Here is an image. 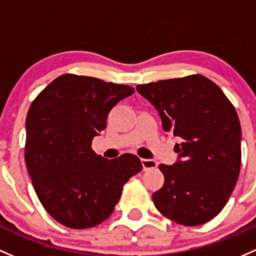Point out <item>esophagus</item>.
<instances>
[{"mask_svg": "<svg viewBox=\"0 0 256 256\" xmlns=\"http://www.w3.org/2000/svg\"><path fill=\"white\" fill-rule=\"evenodd\" d=\"M142 165H143L144 170H149V168H156L158 162L152 159H142Z\"/></svg>", "mask_w": 256, "mask_h": 256, "instance_id": "obj_1", "label": "esophagus"}]
</instances>
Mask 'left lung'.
<instances>
[{
    "label": "left lung",
    "mask_w": 256,
    "mask_h": 256,
    "mask_svg": "<svg viewBox=\"0 0 256 256\" xmlns=\"http://www.w3.org/2000/svg\"><path fill=\"white\" fill-rule=\"evenodd\" d=\"M159 112L162 128L181 138L174 165L160 164L164 185L152 194L160 213L178 224L200 226L228 202L242 162V129L232 102L202 75L136 86Z\"/></svg>",
    "instance_id": "8db88e82"
}]
</instances>
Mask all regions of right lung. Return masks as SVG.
Listing matches in <instances>:
<instances>
[{
    "label": "right lung",
    "mask_w": 256,
    "mask_h": 256,
    "mask_svg": "<svg viewBox=\"0 0 256 256\" xmlns=\"http://www.w3.org/2000/svg\"><path fill=\"white\" fill-rule=\"evenodd\" d=\"M133 94L130 86L65 74L32 102L26 165L39 201L60 224L98 226L112 214L123 185L143 168L133 154L108 160L91 148L110 110Z\"/></svg>",
    "instance_id": "obj_1"
}]
</instances>
